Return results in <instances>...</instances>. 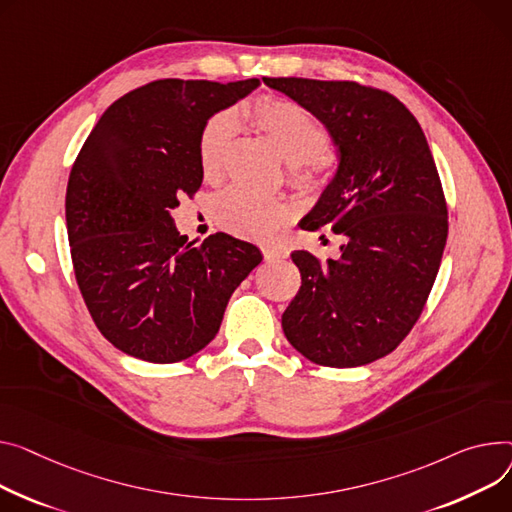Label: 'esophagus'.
I'll list each match as a JSON object with an SVG mask.
<instances>
[{
	"instance_id": "1",
	"label": "esophagus",
	"mask_w": 512,
	"mask_h": 512,
	"mask_svg": "<svg viewBox=\"0 0 512 512\" xmlns=\"http://www.w3.org/2000/svg\"><path fill=\"white\" fill-rule=\"evenodd\" d=\"M288 253L284 251V249H280V247H263V257H265V261H274V259H282V257H286Z\"/></svg>"
}]
</instances>
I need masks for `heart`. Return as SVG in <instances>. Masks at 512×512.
Segmentation results:
<instances>
[{"label": "heart", "mask_w": 512, "mask_h": 512, "mask_svg": "<svg viewBox=\"0 0 512 512\" xmlns=\"http://www.w3.org/2000/svg\"><path fill=\"white\" fill-rule=\"evenodd\" d=\"M249 119L276 142L280 152L292 164L309 166L298 170L296 181L306 189L323 185L319 160L329 148L327 129L296 102L276 96H259L247 107ZM236 135V117L228 111L214 115L199 135V166L206 179H218L224 170L232 140ZM214 218L226 232L247 241H269L290 220L288 203L280 197H267L245 187H230L218 195Z\"/></svg>", "instance_id": "heart-1"}]
</instances>
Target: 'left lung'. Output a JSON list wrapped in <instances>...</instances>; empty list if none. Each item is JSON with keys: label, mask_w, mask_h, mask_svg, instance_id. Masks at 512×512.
<instances>
[{"label": "left lung", "mask_w": 512, "mask_h": 512, "mask_svg": "<svg viewBox=\"0 0 512 512\" xmlns=\"http://www.w3.org/2000/svg\"><path fill=\"white\" fill-rule=\"evenodd\" d=\"M331 133L333 181L302 230L344 234L339 259L294 251L302 286L282 327L311 362L352 368L391 354L420 319L449 218L418 119L393 94L350 80L263 78ZM325 236V234H323Z\"/></svg>", "instance_id": "1"}]
</instances>
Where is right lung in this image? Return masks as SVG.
<instances>
[{
	"instance_id": "obj_1",
	"label": "right lung",
	"mask_w": 512,
	"mask_h": 512,
	"mask_svg": "<svg viewBox=\"0 0 512 512\" xmlns=\"http://www.w3.org/2000/svg\"><path fill=\"white\" fill-rule=\"evenodd\" d=\"M257 86L166 78L135 88L102 113L72 166L65 222L76 282L98 331L133 358L170 364L206 348L232 292L263 261L224 232L189 243L173 218L203 181V125Z\"/></svg>"
}]
</instances>
